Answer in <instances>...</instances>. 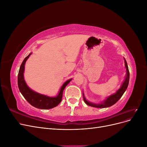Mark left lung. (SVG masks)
Here are the masks:
<instances>
[{
    "label": "left lung",
    "mask_w": 147,
    "mask_h": 147,
    "mask_svg": "<svg viewBox=\"0 0 147 147\" xmlns=\"http://www.w3.org/2000/svg\"><path fill=\"white\" fill-rule=\"evenodd\" d=\"M124 63H125V67L126 68V72H127L126 77L125 78V80H124V82L122 84L121 88H120L119 90L117 91V92L115 93V94H113L112 95H111L109 97H107V99L105 100H104V102H102V103H100V104L91 103V102L86 100V99H85V97H84V94H83L84 101L87 105L91 106V107H96V108H106V107H110V106L114 105L120 98H121V96L124 94V92H125V91L126 90V89L128 86L129 82V71L128 66H127V64L126 63V61L125 59H124Z\"/></svg>",
    "instance_id": "left-lung-1"
}]
</instances>
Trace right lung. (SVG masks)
<instances>
[{"label": "right lung", "instance_id": "1", "mask_svg": "<svg viewBox=\"0 0 147 147\" xmlns=\"http://www.w3.org/2000/svg\"><path fill=\"white\" fill-rule=\"evenodd\" d=\"M30 55L31 54H29L27 57H25L19 70L18 75V85L20 91L22 95L24 96L26 100L34 107L40 109H50L55 107L61 102L64 88L72 80V79L69 80L63 84L58 95L55 97H51L38 94V93L30 90L26 84L23 75L26 61H27Z\"/></svg>", "mask_w": 147, "mask_h": 147}]
</instances>
